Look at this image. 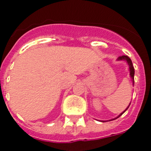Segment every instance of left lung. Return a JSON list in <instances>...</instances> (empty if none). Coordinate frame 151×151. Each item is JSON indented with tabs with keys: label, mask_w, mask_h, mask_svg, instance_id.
I'll return each mask as SVG.
<instances>
[{
	"label": "left lung",
	"mask_w": 151,
	"mask_h": 151,
	"mask_svg": "<svg viewBox=\"0 0 151 151\" xmlns=\"http://www.w3.org/2000/svg\"><path fill=\"white\" fill-rule=\"evenodd\" d=\"M117 60L118 61H126V62H127L129 67L130 77H131V78L132 79V82H133V84H134V74H135V69H134V67H133V65H132V60H131V59H130L129 57H128V56H127V55H122V56H119V58H118ZM130 104H131V103H130ZM130 104H129V105H130ZM129 105L128 107H127V108H126V109L125 110V111H123V113H121V114H119V116H117V117L114 118V119H111V120H114V119H116V118L119 117V116H121V115L123 114V113H124L125 111H126V110L128 109L129 107ZM103 122H104V121H103Z\"/></svg>",
	"instance_id": "obj_1"
}]
</instances>
